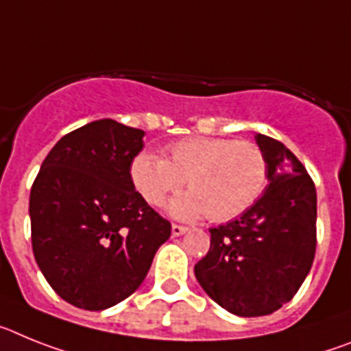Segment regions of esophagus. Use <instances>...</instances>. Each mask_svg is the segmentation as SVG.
Listing matches in <instances>:
<instances>
[{"label":"esophagus","instance_id":"34e87169","mask_svg":"<svg viewBox=\"0 0 351 351\" xmlns=\"http://www.w3.org/2000/svg\"><path fill=\"white\" fill-rule=\"evenodd\" d=\"M184 233H187V228L178 226V224H173L171 226V234L173 237H182Z\"/></svg>","mask_w":351,"mask_h":351}]
</instances>
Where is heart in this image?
<instances>
[{"mask_svg": "<svg viewBox=\"0 0 351 351\" xmlns=\"http://www.w3.org/2000/svg\"><path fill=\"white\" fill-rule=\"evenodd\" d=\"M130 178L143 199L157 206L184 182L191 191L167 205L176 219L226 222L247 212L268 182L267 157L251 141L191 136L167 146L166 158L143 152L130 164Z\"/></svg>", "mask_w": 351, "mask_h": 351, "instance_id": "b5f03b06", "label": "heart"}]
</instances>
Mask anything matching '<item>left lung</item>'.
I'll use <instances>...</instances> for the list:
<instances>
[{"mask_svg": "<svg viewBox=\"0 0 351 351\" xmlns=\"http://www.w3.org/2000/svg\"><path fill=\"white\" fill-rule=\"evenodd\" d=\"M268 166L263 196L239 219L210 230L194 267L213 302L237 316L272 315L289 302L316 251V189L306 167L276 139L256 134Z\"/></svg>", "mask_w": 351, "mask_h": 351, "instance_id": "left-lung-1", "label": "left lung"}]
</instances>
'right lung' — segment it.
I'll return each instance as SVG.
<instances>
[{
	"instance_id": "right-lung-1",
	"label": "right lung",
	"mask_w": 351,
	"mask_h": 351,
	"mask_svg": "<svg viewBox=\"0 0 351 351\" xmlns=\"http://www.w3.org/2000/svg\"><path fill=\"white\" fill-rule=\"evenodd\" d=\"M143 136L111 118L91 121L53 146L33 182L36 265L79 309L104 311L130 297L171 234L130 178Z\"/></svg>"
}]
</instances>
